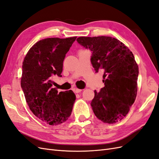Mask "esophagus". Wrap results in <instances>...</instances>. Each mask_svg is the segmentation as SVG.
I'll return each mask as SVG.
<instances>
[{
    "instance_id": "34e87169",
    "label": "esophagus",
    "mask_w": 159,
    "mask_h": 159,
    "mask_svg": "<svg viewBox=\"0 0 159 159\" xmlns=\"http://www.w3.org/2000/svg\"><path fill=\"white\" fill-rule=\"evenodd\" d=\"M81 91H82V89H78V88H75V92L76 93H80Z\"/></svg>"
}]
</instances>
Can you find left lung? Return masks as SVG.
<instances>
[{
	"label": "left lung",
	"instance_id": "1",
	"mask_svg": "<svg viewBox=\"0 0 159 159\" xmlns=\"http://www.w3.org/2000/svg\"><path fill=\"white\" fill-rule=\"evenodd\" d=\"M81 46L91 52V63L95 71H103L104 88L94 91L91 102L101 121L114 123L128 113L135 100L139 68L133 53L121 42L109 36L79 37Z\"/></svg>",
	"mask_w": 159,
	"mask_h": 159
}]
</instances>
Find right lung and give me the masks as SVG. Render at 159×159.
<instances>
[{"mask_svg": "<svg viewBox=\"0 0 159 159\" xmlns=\"http://www.w3.org/2000/svg\"><path fill=\"white\" fill-rule=\"evenodd\" d=\"M77 37L50 38L37 42L22 63L21 88L30 109L50 125L66 122L71 115L75 95L71 90L52 88V78L61 77L63 61Z\"/></svg>", "mask_w": 159, "mask_h": 159, "instance_id": "1", "label": "right lung"}]
</instances>
